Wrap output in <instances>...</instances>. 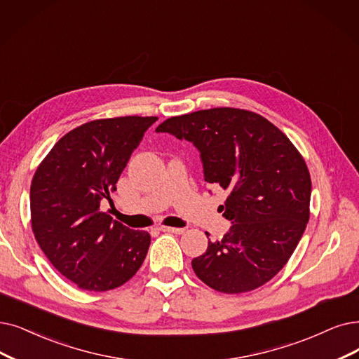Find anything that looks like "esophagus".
<instances>
[{
    "mask_svg": "<svg viewBox=\"0 0 359 359\" xmlns=\"http://www.w3.org/2000/svg\"><path fill=\"white\" fill-rule=\"evenodd\" d=\"M159 229L162 233H172V234H182L184 233V228H175V226H165L161 225Z\"/></svg>",
    "mask_w": 359,
    "mask_h": 359,
    "instance_id": "esophagus-1",
    "label": "esophagus"
}]
</instances>
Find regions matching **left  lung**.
<instances>
[{
	"label": "left lung",
	"mask_w": 359,
	"mask_h": 359,
	"mask_svg": "<svg viewBox=\"0 0 359 359\" xmlns=\"http://www.w3.org/2000/svg\"><path fill=\"white\" fill-rule=\"evenodd\" d=\"M156 133L193 142L205 181L228 191L219 208L233 225L191 261L196 276L222 293L261 287L287 264L309 219L304 157L261 114L231 107L169 118Z\"/></svg>",
	"instance_id": "obj_1"
}]
</instances>
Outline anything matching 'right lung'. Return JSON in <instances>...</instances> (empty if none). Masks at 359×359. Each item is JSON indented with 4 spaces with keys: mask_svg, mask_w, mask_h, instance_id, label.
I'll return each mask as SVG.
<instances>
[{
    "mask_svg": "<svg viewBox=\"0 0 359 359\" xmlns=\"http://www.w3.org/2000/svg\"><path fill=\"white\" fill-rule=\"evenodd\" d=\"M156 116L83 123L55 142L31 184L32 229L54 268L79 289L106 292L135 276L150 246L100 210Z\"/></svg>",
    "mask_w": 359,
    "mask_h": 359,
    "instance_id": "1",
    "label": "right lung"
}]
</instances>
